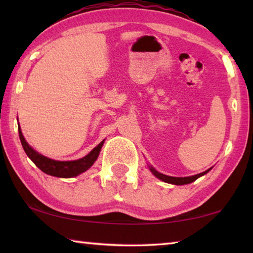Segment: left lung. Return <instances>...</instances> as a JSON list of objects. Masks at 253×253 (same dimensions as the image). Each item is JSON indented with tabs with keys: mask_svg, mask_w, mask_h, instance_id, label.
Wrapping results in <instances>:
<instances>
[{
	"mask_svg": "<svg viewBox=\"0 0 253 253\" xmlns=\"http://www.w3.org/2000/svg\"><path fill=\"white\" fill-rule=\"evenodd\" d=\"M149 168V170L154 174V176H156L158 179H161V181L165 182V183H169V184H174V185H185V184H190L192 182H194L198 179L199 177L203 176V175H205L207 173H209L210 170L212 169H209L207 170H204V172L200 173V174H196V175H193V176H186V177H174V176H169V175H165V174H162L160 172H157V170L153 168L152 165H148Z\"/></svg>",
	"mask_w": 253,
	"mask_h": 253,
	"instance_id": "obj_1",
	"label": "left lung"
}]
</instances>
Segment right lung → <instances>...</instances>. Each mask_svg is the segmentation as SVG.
I'll return each mask as SVG.
<instances>
[{
    "label": "right lung",
    "mask_w": 253,
    "mask_h": 253,
    "mask_svg": "<svg viewBox=\"0 0 253 253\" xmlns=\"http://www.w3.org/2000/svg\"><path fill=\"white\" fill-rule=\"evenodd\" d=\"M18 126H19V136H20L21 144H22V147L24 149L25 154L28 155V157L42 170V172L55 177L70 178V177L78 176L79 174L85 172V170L90 169L93 165V163L97 161V158L99 156V153L101 151L102 145L105 143V139H104L102 142L98 144L90 153L87 154V155L84 156L83 158H79V160L55 161V160H52V158L41 155L40 153L34 151V149L28 144L27 140H25L24 136L22 134V130H21L20 124H18Z\"/></svg>",
    "instance_id": "1"
}]
</instances>
